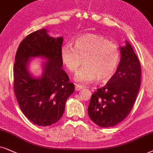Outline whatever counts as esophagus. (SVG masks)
Instances as JSON below:
<instances>
[{
    "instance_id": "esophagus-1",
    "label": "esophagus",
    "mask_w": 153,
    "mask_h": 153,
    "mask_svg": "<svg viewBox=\"0 0 153 153\" xmlns=\"http://www.w3.org/2000/svg\"><path fill=\"white\" fill-rule=\"evenodd\" d=\"M84 88L83 86H81L80 85H75V90L76 91H79L80 90H82V89Z\"/></svg>"
}]
</instances>
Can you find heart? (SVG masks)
Segmentation results:
<instances>
[{
	"label": "heart",
	"instance_id": "b5f03b06",
	"mask_svg": "<svg viewBox=\"0 0 153 153\" xmlns=\"http://www.w3.org/2000/svg\"><path fill=\"white\" fill-rule=\"evenodd\" d=\"M63 65L71 73H75V80L81 83H90L97 80L106 82L114 75L121 59V51L113 42L96 34H87L75 41L74 48L64 45L61 49ZM84 61H83V60Z\"/></svg>",
	"mask_w": 153,
	"mask_h": 153
}]
</instances>
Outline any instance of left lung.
<instances>
[{"instance_id": "obj_1", "label": "left lung", "mask_w": 153, "mask_h": 153, "mask_svg": "<svg viewBox=\"0 0 153 153\" xmlns=\"http://www.w3.org/2000/svg\"><path fill=\"white\" fill-rule=\"evenodd\" d=\"M120 51L117 71L105 86L92 94L88 106L91 120L103 128L114 126L129 114L140 85V63L132 46L126 42Z\"/></svg>"}]
</instances>
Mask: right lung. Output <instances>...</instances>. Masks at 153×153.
<instances>
[{"label":"right lung","instance_id":"right-lung-1","mask_svg":"<svg viewBox=\"0 0 153 153\" xmlns=\"http://www.w3.org/2000/svg\"><path fill=\"white\" fill-rule=\"evenodd\" d=\"M46 32L35 31L21 42L13 66V88L21 111L39 126H51L61 119L66 100L75 90L62 68L63 37H51ZM36 56L48 60L39 79L32 77L27 70L29 59Z\"/></svg>","mask_w":153,"mask_h":153}]
</instances>
